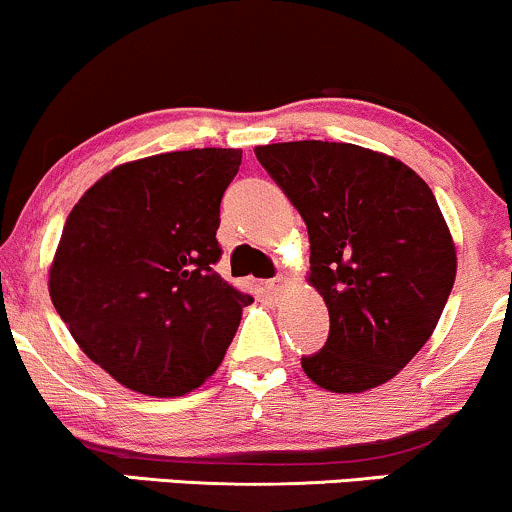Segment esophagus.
Segmentation results:
<instances>
[{"mask_svg": "<svg viewBox=\"0 0 512 512\" xmlns=\"http://www.w3.org/2000/svg\"><path fill=\"white\" fill-rule=\"evenodd\" d=\"M289 284H291V279H289V276H286V274H279V276H274L272 281H269V291H272L274 296H276V293H281V291H284L286 286H289Z\"/></svg>", "mask_w": 512, "mask_h": 512, "instance_id": "34e87169", "label": "esophagus"}]
</instances>
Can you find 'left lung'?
Instances as JSON below:
<instances>
[{
	"instance_id": "1",
	"label": "left lung",
	"mask_w": 512,
	"mask_h": 512,
	"mask_svg": "<svg viewBox=\"0 0 512 512\" xmlns=\"http://www.w3.org/2000/svg\"><path fill=\"white\" fill-rule=\"evenodd\" d=\"M303 216L308 284L330 337L301 366L315 385L354 395L387 383L436 330L457 252L431 187L397 158L337 142L255 146Z\"/></svg>"
}]
</instances>
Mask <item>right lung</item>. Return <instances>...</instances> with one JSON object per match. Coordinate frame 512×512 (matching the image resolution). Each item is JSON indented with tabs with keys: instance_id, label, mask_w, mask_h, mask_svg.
I'll return each instance as SVG.
<instances>
[{
	"instance_id": "obj_1",
	"label": "right lung",
	"mask_w": 512,
	"mask_h": 512,
	"mask_svg": "<svg viewBox=\"0 0 512 512\" xmlns=\"http://www.w3.org/2000/svg\"><path fill=\"white\" fill-rule=\"evenodd\" d=\"M240 149L122 163L74 204L50 298L79 349L127 390L180 397L221 366L250 293L214 272Z\"/></svg>"
}]
</instances>
